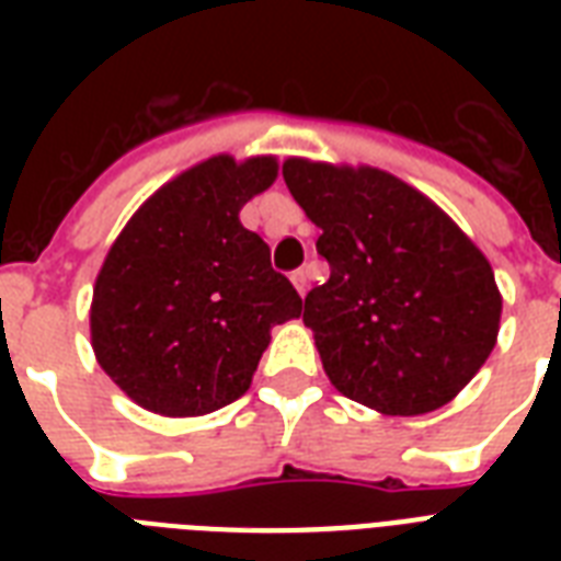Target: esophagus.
<instances>
[{
  "label": "esophagus",
  "instance_id": "esophagus-1",
  "mask_svg": "<svg viewBox=\"0 0 561 561\" xmlns=\"http://www.w3.org/2000/svg\"><path fill=\"white\" fill-rule=\"evenodd\" d=\"M290 282H294V288L299 290V297L308 290V273L306 271H294L290 273Z\"/></svg>",
  "mask_w": 561,
  "mask_h": 561
}]
</instances>
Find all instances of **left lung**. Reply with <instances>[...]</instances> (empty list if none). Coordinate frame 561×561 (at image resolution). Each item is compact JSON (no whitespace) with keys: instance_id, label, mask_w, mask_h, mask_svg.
Segmentation results:
<instances>
[{"instance_id":"1","label":"left lung","mask_w":561,"mask_h":561,"mask_svg":"<svg viewBox=\"0 0 561 561\" xmlns=\"http://www.w3.org/2000/svg\"><path fill=\"white\" fill-rule=\"evenodd\" d=\"M282 178L332 267L302 311L329 381L383 416L448 404L497 343L504 299L486 255L390 171L290 157Z\"/></svg>"}]
</instances>
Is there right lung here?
Segmentation results:
<instances>
[{
  "label": "right lung",
  "instance_id": "1",
  "mask_svg": "<svg viewBox=\"0 0 561 561\" xmlns=\"http://www.w3.org/2000/svg\"><path fill=\"white\" fill-rule=\"evenodd\" d=\"M276 174V157H209L157 188L110 247L92 352L139 408L171 419L227 408L250 390L273 325L302 314L267 244L238 220Z\"/></svg>",
  "mask_w": 561,
  "mask_h": 561
}]
</instances>
